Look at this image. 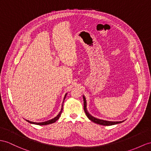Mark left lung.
Listing matches in <instances>:
<instances>
[{
  "label": "left lung",
  "instance_id": "obj_1",
  "mask_svg": "<svg viewBox=\"0 0 151 151\" xmlns=\"http://www.w3.org/2000/svg\"><path fill=\"white\" fill-rule=\"evenodd\" d=\"M83 101H84V112H85L86 115L87 116V117L90 120L92 121V122L100 124V125H102V126H112V125H115V124H117L119 123H122L124 121H120V122H111V121H107V120H100V119H97L95 117L91 116L90 114L88 112L87 109H86V99L83 96Z\"/></svg>",
  "mask_w": 151,
  "mask_h": 151
}]
</instances>
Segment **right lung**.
I'll return each instance as SVG.
<instances>
[{"instance_id": "add662e5", "label": "right lung", "mask_w": 151, "mask_h": 151, "mask_svg": "<svg viewBox=\"0 0 151 151\" xmlns=\"http://www.w3.org/2000/svg\"><path fill=\"white\" fill-rule=\"evenodd\" d=\"M66 96H67V94L65 95V97H64V100L65 99V97H66ZM62 110H63V105H62V108H61V111L59 113V114L58 115L55 117V118H54V119H51V120H48V121H46V122H31V121H29V120H27L28 122H29V123H31V124H36V125H41V126H43V125H48V124H52V123H54V122H56V121L59 119V118H60V115H61V114L62 113Z\"/></svg>"}]
</instances>
